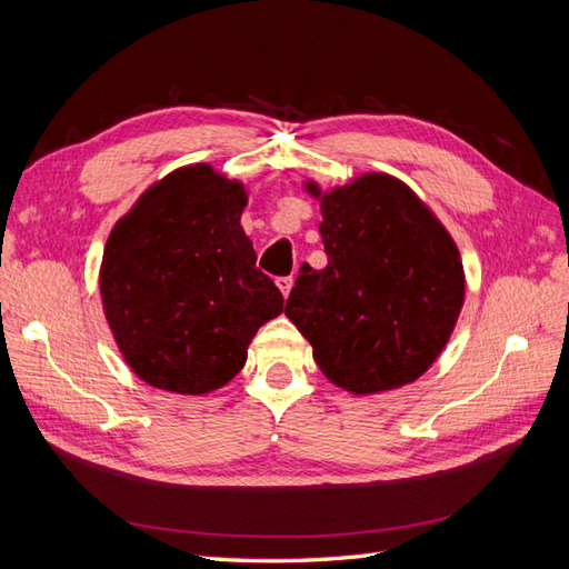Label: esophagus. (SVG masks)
Returning a JSON list of instances; mask_svg holds the SVG:
<instances>
[{"mask_svg": "<svg viewBox=\"0 0 569 569\" xmlns=\"http://www.w3.org/2000/svg\"><path fill=\"white\" fill-rule=\"evenodd\" d=\"M274 284L280 287V291H282L284 297H289V291H291V284H295V280H291V278H278V280H274Z\"/></svg>", "mask_w": 569, "mask_h": 569, "instance_id": "obj_1", "label": "esophagus"}]
</instances>
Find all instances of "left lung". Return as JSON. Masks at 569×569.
<instances>
[{"mask_svg":"<svg viewBox=\"0 0 569 569\" xmlns=\"http://www.w3.org/2000/svg\"><path fill=\"white\" fill-rule=\"evenodd\" d=\"M303 189L320 201L327 268L303 263L284 316L339 389L370 396L416 382L449 343L465 301L453 237L387 173Z\"/></svg>","mask_w":569,"mask_h":569,"instance_id":"obj_1","label":"left lung"}]
</instances>
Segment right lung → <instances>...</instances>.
<instances>
[{
	"mask_svg": "<svg viewBox=\"0 0 569 569\" xmlns=\"http://www.w3.org/2000/svg\"><path fill=\"white\" fill-rule=\"evenodd\" d=\"M247 201L244 184L213 166H182L113 226L101 303L126 363L147 385L187 396L226 387L258 327L284 311L239 226Z\"/></svg>",
	"mask_w": 569,
	"mask_h": 569,
	"instance_id": "1",
	"label": "right lung"
}]
</instances>
